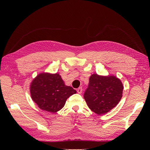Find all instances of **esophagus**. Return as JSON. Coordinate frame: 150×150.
<instances>
[{
    "label": "esophagus",
    "mask_w": 150,
    "mask_h": 150,
    "mask_svg": "<svg viewBox=\"0 0 150 150\" xmlns=\"http://www.w3.org/2000/svg\"><path fill=\"white\" fill-rule=\"evenodd\" d=\"M77 92H78L79 94H81V93H82V92H83V89H82V88H81V87L79 88L78 89H77Z\"/></svg>",
    "instance_id": "1"
}]
</instances>
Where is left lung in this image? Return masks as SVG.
Segmentation results:
<instances>
[{
    "mask_svg": "<svg viewBox=\"0 0 150 150\" xmlns=\"http://www.w3.org/2000/svg\"><path fill=\"white\" fill-rule=\"evenodd\" d=\"M124 87L120 79L114 76H90L84 98L88 107L98 115L106 114L120 101Z\"/></svg>",
    "mask_w": 150,
    "mask_h": 150,
    "instance_id": "left-lung-1",
    "label": "left lung"
}]
</instances>
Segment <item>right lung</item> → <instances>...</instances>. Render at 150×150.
Returning <instances> with one entry per match:
<instances>
[{"label":"right lung","mask_w":150,"mask_h":150,"mask_svg":"<svg viewBox=\"0 0 150 150\" xmlns=\"http://www.w3.org/2000/svg\"><path fill=\"white\" fill-rule=\"evenodd\" d=\"M31 98L41 110L56 112L64 107L67 99L76 93L71 86H66L58 73H40L32 81Z\"/></svg>","instance_id":"1"}]
</instances>
